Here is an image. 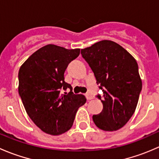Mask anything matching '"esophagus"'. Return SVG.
<instances>
[{"instance_id": "34e87169", "label": "esophagus", "mask_w": 159, "mask_h": 159, "mask_svg": "<svg viewBox=\"0 0 159 159\" xmlns=\"http://www.w3.org/2000/svg\"><path fill=\"white\" fill-rule=\"evenodd\" d=\"M85 96H86V98H87L88 100H91V99H93V96L91 95L90 93H87V94H85Z\"/></svg>"}]
</instances>
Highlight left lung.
Returning <instances> with one entry per match:
<instances>
[{
	"label": "left lung",
	"mask_w": 159,
	"mask_h": 159,
	"mask_svg": "<svg viewBox=\"0 0 159 159\" xmlns=\"http://www.w3.org/2000/svg\"><path fill=\"white\" fill-rule=\"evenodd\" d=\"M81 54L94 72L103 95L96 97L103 109L92 119L104 131L122 128L134 114L142 88L135 59L121 45L104 40L81 49Z\"/></svg>",
	"instance_id": "1"
}]
</instances>
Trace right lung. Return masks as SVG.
<instances>
[{"instance_id": "add662e5", "label": "right lung", "mask_w": 159, "mask_h": 159, "mask_svg": "<svg viewBox=\"0 0 159 159\" xmlns=\"http://www.w3.org/2000/svg\"><path fill=\"white\" fill-rule=\"evenodd\" d=\"M80 49L48 44L35 51L18 72V92L33 122L44 132L58 135L72 127L78 108L84 105L83 94H75L65 74ZM70 89L69 93L60 92Z\"/></svg>"}]
</instances>
